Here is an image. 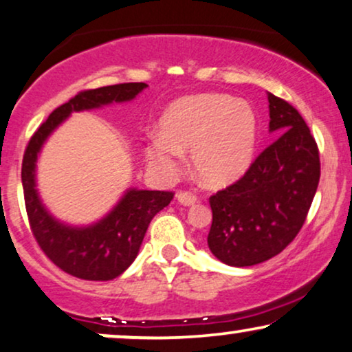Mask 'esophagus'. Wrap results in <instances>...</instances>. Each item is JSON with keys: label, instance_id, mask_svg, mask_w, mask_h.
<instances>
[{"label": "esophagus", "instance_id": "34e87169", "mask_svg": "<svg viewBox=\"0 0 352 352\" xmlns=\"http://www.w3.org/2000/svg\"><path fill=\"white\" fill-rule=\"evenodd\" d=\"M197 197H195L193 193H188V191H180L179 195H177V201L180 204H184V206H193L195 203H197Z\"/></svg>", "mask_w": 352, "mask_h": 352}]
</instances>
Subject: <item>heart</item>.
Masks as SVG:
<instances>
[{"mask_svg":"<svg viewBox=\"0 0 352 352\" xmlns=\"http://www.w3.org/2000/svg\"><path fill=\"white\" fill-rule=\"evenodd\" d=\"M161 135L146 141V161L161 179H175L190 153L204 185L226 186L252 166L258 122L247 102L229 96H188L168 105L159 120Z\"/></svg>","mask_w":352,"mask_h":352,"instance_id":"obj_1","label":"heart"}]
</instances>
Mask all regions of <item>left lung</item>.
<instances>
[{
  "label": "left lung",
  "mask_w": 352,
  "mask_h": 352,
  "mask_svg": "<svg viewBox=\"0 0 352 352\" xmlns=\"http://www.w3.org/2000/svg\"><path fill=\"white\" fill-rule=\"evenodd\" d=\"M270 131L278 138L242 179L209 198L208 247L229 266L263 263L304 226L320 180V157L300 113L268 92Z\"/></svg>",
  "instance_id": "1"
}]
</instances>
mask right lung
<instances>
[{"label":"right lung","instance_id":"right-lung-1","mask_svg":"<svg viewBox=\"0 0 352 352\" xmlns=\"http://www.w3.org/2000/svg\"><path fill=\"white\" fill-rule=\"evenodd\" d=\"M148 87L124 82L82 91L53 110L30 138L22 161V188L30 229L38 247L65 273L87 281H109L130 266L140 252L153 217L172 201V191L128 188L112 211L89 226L58 221L40 199L37 190L38 154L48 136L73 112L130 102Z\"/></svg>","mask_w":352,"mask_h":352}]
</instances>
